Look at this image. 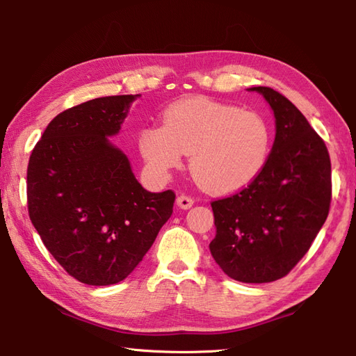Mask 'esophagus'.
<instances>
[{"mask_svg":"<svg viewBox=\"0 0 356 356\" xmlns=\"http://www.w3.org/2000/svg\"><path fill=\"white\" fill-rule=\"evenodd\" d=\"M176 202H177V207L182 208V209H188V208H191L194 205V199L190 197V195H186V194H180Z\"/></svg>","mask_w":356,"mask_h":356,"instance_id":"esophagus-1","label":"esophagus"}]
</instances>
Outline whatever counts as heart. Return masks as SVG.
<instances>
[{"mask_svg": "<svg viewBox=\"0 0 356 356\" xmlns=\"http://www.w3.org/2000/svg\"><path fill=\"white\" fill-rule=\"evenodd\" d=\"M139 149L149 171L166 177L190 154L195 182L211 193H232L260 176L272 149V128L257 111L193 96L168 105L162 127L139 133Z\"/></svg>", "mask_w": 356, "mask_h": 356, "instance_id": "b5f03b06", "label": "heart"}]
</instances>
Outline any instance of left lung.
Returning a JSON list of instances; mask_svg holds the SVG:
<instances>
[{"mask_svg":"<svg viewBox=\"0 0 356 356\" xmlns=\"http://www.w3.org/2000/svg\"><path fill=\"white\" fill-rule=\"evenodd\" d=\"M274 110L275 140L254 182L211 202L216 263L241 283L286 277L312 246L326 222L332 171L326 143L301 111L269 87H252Z\"/></svg>","mask_w":356,"mask_h":356,"instance_id":"left-lung-1","label":"left lung"}]
</instances>
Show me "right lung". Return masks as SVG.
<instances>
[{
    "label": "right lung",
    "mask_w": 356,
    "mask_h": 356,
    "mask_svg": "<svg viewBox=\"0 0 356 356\" xmlns=\"http://www.w3.org/2000/svg\"><path fill=\"white\" fill-rule=\"evenodd\" d=\"M139 96L97 97L59 113L29 159L30 220L53 259L84 284L122 282L172 214L174 191L143 190L107 139Z\"/></svg>",
    "instance_id": "right-lung-1"
}]
</instances>
